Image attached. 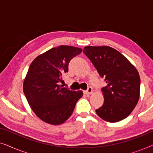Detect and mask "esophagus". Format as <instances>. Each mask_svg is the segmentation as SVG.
<instances>
[{"label": "esophagus", "mask_w": 153, "mask_h": 153, "mask_svg": "<svg viewBox=\"0 0 153 153\" xmlns=\"http://www.w3.org/2000/svg\"><path fill=\"white\" fill-rule=\"evenodd\" d=\"M93 88H92V87L89 86L88 88V89L86 90V91L84 92V93H85V94H86V95H91V94L93 93Z\"/></svg>", "instance_id": "esophagus-1"}]
</instances>
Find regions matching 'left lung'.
<instances>
[{
	"label": "left lung",
	"mask_w": 153,
	"mask_h": 153,
	"mask_svg": "<svg viewBox=\"0 0 153 153\" xmlns=\"http://www.w3.org/2000/svg\"><path fill=\"white\" fill-rule=\"evenodd\" d=\"M83 53L107 83L102 88L104 104L96 114L110 123L127 118L139 99L141 80L137 69L123 54L107 46H88Z\"/></svg>",
	"instance_id": "obj_1"
}]
</instances>
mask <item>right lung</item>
Returning <instances> with one entry per match:
<instances>
[{"instance_id":"right-lung-1","label":"right lung","mask_w":153,"mask_h":153,"mask_svg":"<svg viewBox=\"0 0 153 153\" xmlns=\"http://www.w3.org/2000/svg\"><path fill=\"white\" fill-rule=\"evenodd\" d=\"M82 49L62 45L48 50L31 62L23 89L33 112L44 122L60 125L74 111L81 91H73L58 85L68 72L69 62Z\"/></svg>"}]
</instances>
